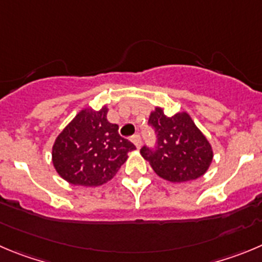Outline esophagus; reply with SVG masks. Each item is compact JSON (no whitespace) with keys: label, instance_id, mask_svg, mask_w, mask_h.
I'll return each instance as SVG.
<instances>
[{"label":"esophagus","instance_id":"esophagus-1","mask_svg":"<svg viewBox=\"0 0 262 262\" xmlns=\"http://www.w3.org/2000/svg\"><path fill=\"white\" fill-rule=\"evenodd\" d=\"M130 141L134 143V146H136V147L139 150V147H141V137H139L138 134H136V136L132 137Z\"/></svg>","mask_w":262,"mask_h":262}]
</instances>
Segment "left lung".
I'll return each instance as SVG.
<instances>
[{"label": "left lung", "instance_id": "1", "mask_svg": "<svg viewBox=\"0 0 262 262\" xmlns=\"http://www.w3.org/2000/svg\"><path fill=\"white\" fill-rule=\"evenodd\" d=\"M148 123L158 134V146L155 150L142 147L141 155L159 177L180 183L205 174L213 160V150L187 112L167 116L164 108L155 107Z\"/></svg>", "mask_w": 262, "mask_h": 262}]
</instances>
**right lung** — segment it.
<instances>
[{
	"instance_id": "right-lung-1",
	"label": "right lung",
	"mask_w": 262,
	"mask_h": 262,
	"mask_svg": "<svg viewBox=\"0 0 262 262\" xmlns=\"http://www.w3.org/2000/svg\"><path fill=\"white\" fill-rule=\"evenodd\" d=\"M108 107L82 108L58 134L51 161L58 174L75 186L97 187L112 180L136 146L120 137L107 120Z\"/></svg>"
}]
</instances>
